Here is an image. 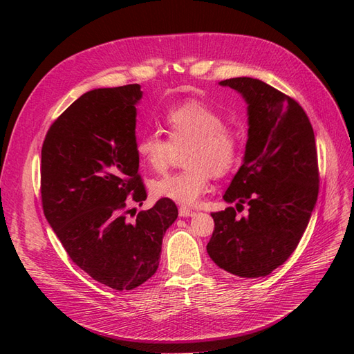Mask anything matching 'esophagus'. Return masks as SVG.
Segmentation results:
<instances>
[{"mask_svg": "<svg viewBox=\"0 0 354 354\" xmlns=\"http://www.w3.org/2000/svg\"><path fill=\"white\" fill-rule=\"evenodd\" d=\"M178 214H180V217H194L196 212L189 209V208H186V207H180V208H178Z\"/></svg>", "mask_w": 354, "mask_h": 354, "instance_id": "1", "label": "esophagus"}]
</instances>
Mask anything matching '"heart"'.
<instances>
[{
	"instance_id": "b5f03b06",
	"label": "heart",
	"mask_w": 354,
	"mask_h": 354,
	"mask_svg": "<svg viewBox=\"0 0 354 354\" xmlns=\"http://www.w3.org/2000/svg\"><path fill=\"white\" fill-rule=\"evenodd\" d=\"M164 127L168 138L155 133L143 134L136 142V153L145 167L164 173L174 147L189 145L186 168L155 180L151 192L155 198L192 207L207 194L211 176L224 177L236 167L242 155L241 136L224 124L220 112L198 100L169 108L164 115Z\"/></svg>"
}]
</instances>
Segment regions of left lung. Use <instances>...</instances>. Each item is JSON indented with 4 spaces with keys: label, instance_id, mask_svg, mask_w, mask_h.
Listing matches in <instances>:
<instances>
[{
    "label": "left lung",
    "instance_id": "left-lung-1",
    "mask_svg": "<svg viewBox=\"0 0 354 354\" xmlns=\"http://www.w3.org/2000/svg\"><path fill=\"white\" fill-rule=\"evenodd\" d=\"M248 103V142L243 164L224 201L236 209L212 212L208 255L220 269L241 277H261L282 266L301 239L319 194V167L313 127L292 97L248 77L220 82Z\"/></svg>",
    "mask_w": 354,
    "mask_h": 354
}]
</instances>
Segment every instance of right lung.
<instances>
[{"instance_id":"1","label":"right lung","mask_w":354,"mask_h":354,"mask_svg":"<svg viewBox=\"0 0 354 354\" xmlns=\"http://www.w3.org/2000/svg\"><path fill=\"white\" fill-rule=\"evenodd\" d=\"M140 85L82 94L51 124L41 149L44 216L69 259L116 291L152 277L162 238L178 216L173 201L159 199L125 216L131 201L147 198L136 153V104Z\"/></svg>"}]
</instances>
